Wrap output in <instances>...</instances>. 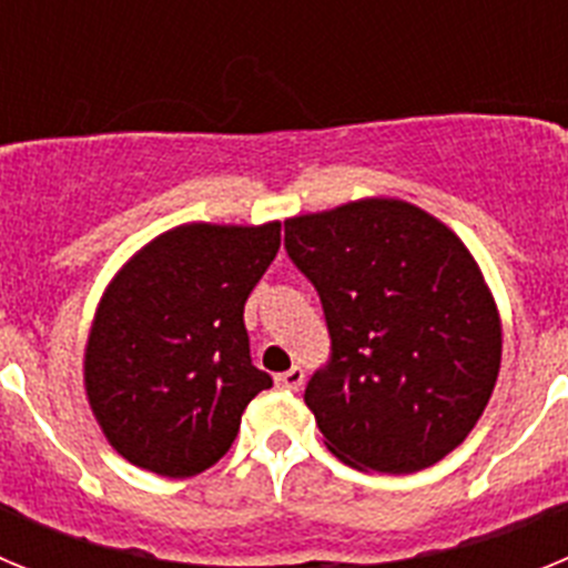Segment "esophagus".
Returning <instances> with one entry per match:
<instances>
[{
  "instance_id": "1",
  "label": "esophagus",
  "mask_w": 568,
  "mask_h": 568,
  "mask_svg": "<svg viewBox=\"0 0 568 568\" xmlns=\"http://www.w3.org/2000/svg\"><path fill=\"white\" fill-rule=\"evenodd\" d=\"M275 384H278L281 389H287V393H298L301 386H304V369H301V366H293L287 373L275 375Z\"/></svg>"
}]
</instances>
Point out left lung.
I'll return each mask as SVG.
<instances>
[{"mask_svg":"<svg viewBox=\"0 0 568 568\" xmlns=\"http://www.w3.org/2000/svg\"><path fill=\"white\" fill-rule=\"evenodd\" d=\"M290 261L315 287L329 358L304 389L329 453L409 475L464 444L500 369V321L453 230L395 199L284 222Z\"/></svg>","mask_w":568,"mask_h":568,"instance_id":"8db88e82","label":"left lung"}]
</instances>
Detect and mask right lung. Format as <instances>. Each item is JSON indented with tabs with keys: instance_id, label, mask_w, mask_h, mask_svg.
Wrapping results in <instances>:
<instances>
[{
	"instance_id": "right-lung-1",
	"label": "right lung",
	"mask_w": 568,
	"mask_h": 568,
	"mask_svg": "<svg viewBox=\"0 0 568 568\" xmlns=\"http://www.w3.org/2000/svg\"><path fill=\"white\" fill-rule=\"evenodd\" d=\"M281 224H184L115 275L84 353V386L115 453L164 478L210 469L273 378L250 361L244 304Z\"/></svg>"
}]
</instances>
